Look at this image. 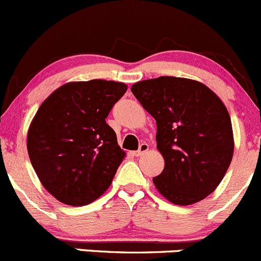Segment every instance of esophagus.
Listing matches in <instances>:
<instances>
[{"label": "esophagus", "mask_w": 261, "mask_h": 261, "mask_svg": "<svg viewBox=\"0 0 261 261\" xmlns=\"http://www.w3.org/2000/svg\"><path fill=\"white\" fill-rule=\"evenodd\" d=\"M148 149H149L148 144H147V143H142L141 146H139V149L134 152V155H136V157H139V155L144 154V153H146Z\"/></svg>", "instance_id": "esophagus-1"}]
</instances>
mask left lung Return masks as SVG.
<instances>
[{"label":"left lung","mask_w":261,"mask_h":261,"mask_svg":"<svg viewBox=\"0 0 261 261\" xmlns=\"http://www.w3.org/2000/svg\"><path fill=\"white\" fill-rule=\"evenodd\" d=\"M130 90L157 123L165 168L153 177L155 189L174 205L203 200L232 160V125L225 104L205 84L186 77L143 80Z\"/></svg>","instance_id":"obj_1"}]
</instances>
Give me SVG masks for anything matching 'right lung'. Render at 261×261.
<instances>
[{
  "mask_svg": "<svg viewBox=\"0 0 261 261\" xmlns=\"http://www.w3.org/2000/svg\"><path fill=\"white\" fill-rule=\"evenodd\" d=\"M124 83L71 82L51 93L28 132V152L40 182L69 206H84L111 186L125 152L106 118Z\"/></svg>",
  "mask_w": 261,
  "mask_h": 261,
  "instance_id": "1",
  "label": "right lung"
}]
</instances>
